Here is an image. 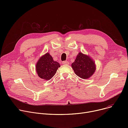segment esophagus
<instances>
[{"mask_svg": "<svg viewBox=\"0 0 128 128\" xmlns=\"http://www.w3.org/2000/svg\"><path fill=\"white\" fill-rule=\"evenodd\" d=\"M62 64H64V65H68L70 63L68 61H63L62 62Z\"/></svg>", "mask_w": 128, "mask_h": 128, "instance_id": "34e87169", "label": "esophagus"}]
</instances>
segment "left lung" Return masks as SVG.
Returning a JSON list of instances; mask_svg holds the SVG:
<instances>
[{"mask_svg":"<svg viewBox=\"0 0 128 128\" xmlns=\"http://www.w3.org/2000/svg\"><path fill=\"white\" fill-rule=\"evenodd\" d=\"M72 67L76 75L84 79L91 77L96 70L94 61L89 56L82 52L78 53Z\"/></svg>","mask_w":128,"mask_h":128,"instance_id":"1","label":"left lung"}]
</instances>
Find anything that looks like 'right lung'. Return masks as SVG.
Wrapping results in <instances>:
<instances>
[{
    "mask_svg": "<svg viewBox=\"0 0 128 128\" xmlns=\"http://www.w3.org/2000/svg\"><path fill=\"white\" fill-rule=\"evenodd\" d=\"M60 67V64L53 60L50 53H46L38 60L36 70L40 78L48 80L54 76Z\"/></svg>",
    "mask_w": 128,
    "mask_h": 128,
    "instance_id": "1",
    "label": "right lung"
}]
</instances>
